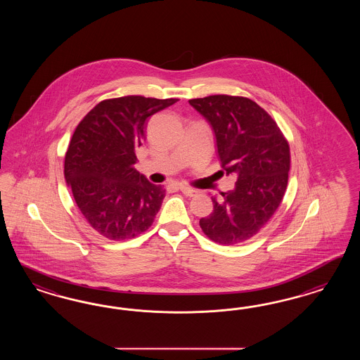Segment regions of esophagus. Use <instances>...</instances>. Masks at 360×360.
Here are the masks:
<instances>
[{
	"mask_svg": "<svg viewBox=\"0 0 360 360\" xmlns=\"http://www.w3.org/2000/svg\"><path fill=\"white\" fill-rule=\"evenodd\" d=\"M179 190L182 191V194L186 196H194L196 195V190H193V188H190V187H186V186H179Z\"/></svg>",
	"mask_w": 360,
	"mask_h": 360,
	"instance_id": "34e87169",
	"label": "esophagus"
}]
</instances>
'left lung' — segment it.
I'll use <instances>...</instances> for the list:
<instances>
[{"instance_id":"1","label":"left lung","mask_w":360,"mask_h":360,"mask_svg":"<svg viewBox=\"0 0 360 360\" xmlns=\"http://www.w3.org/2000/svg\"><path fill=\"white\" fill-rule=\"evenodd\" d=\"M210 122L219 160L235 188L211 198L212 212L199 220L207 238L221 245L251 239L269 221L283 200L290 149L266 110L251 98L212 95L188 100Z\"/></svg>"}]
</instances>
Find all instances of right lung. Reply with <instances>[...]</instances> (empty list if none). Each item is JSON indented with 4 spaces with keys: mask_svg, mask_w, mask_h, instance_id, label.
Returning <instances> with one entry per match:
<instances>
[{
    "mask_svg": "<svg viewBox=\"0 0 360 360\" xmlns=\"http://www.w3.org/2000/svg\"><path fill=\"white\" fill-rule=\"evenodd\" d=\"M178 98L124 96L100 101L79 122L65 157V178L89 226L110 240L149 229L165 198L133 165L148 119Z\"/></svg>",
    "mask_w": 360,
    "mask_h": 360,
    "instance_id": "add662e5",
    "label": "right lung"
}]
</instances>
